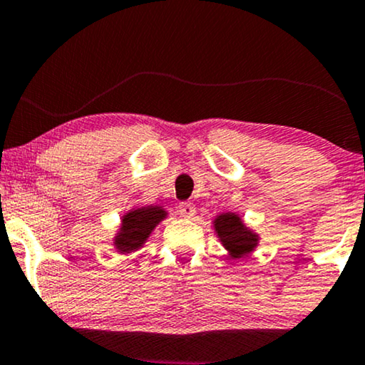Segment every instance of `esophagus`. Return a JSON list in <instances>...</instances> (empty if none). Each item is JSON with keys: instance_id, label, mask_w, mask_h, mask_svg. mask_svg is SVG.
<instances>
[{"instance_id": "1", "label": "esophagus", "mask_w": 365, "mask_h": 365, "mask_svg": "<svg viewBox=\"0 0 365 365\" xmlns=\"http://www.w3.org/2000/svg\"><path fill=\"white\" fill-rule=\"evenodd\" d=\"M178 213L182 217H187V218H192L193 215H195V205L190 202H182L178 205Z\"/></svg>"}]
</instances>
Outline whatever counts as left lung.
Instances as JSON below:
<instances>
[{
	"mask_svg": "<svg viewBox=\"0 0 365 365\" xmlns=\"http://www.w3.org/2000/svg\"><path fill=\"white\" fill-rule=\"evenodd\" d=\"M215 232L220 237L222 244L230 252L233 259L249 254L257 245V235H254L235 213H223L215 218Z\"/></svg>",
	"mask_w": 365,
	"mask_h": 365,
	"instance_id": "1",
	"label": "left lung"
}]
</instances>
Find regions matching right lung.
Masks as SVG:
<instances>
[{"label":"right lung","instance_id":"1","mask_svg":"<svg viewBox=\"0 0 365 365\" xmlns=\"http://www.w3.org/2000/svg\"><path fill=\"white\" fill-rule=\"evenodd\" d=\"M162 207H142L128 212L121 220V230L115 239V245L120 252H133L140 249L148 239L155 225L165 218Z\"/></svg>","mask_w":365,"mask_h":365}]
</instances>
